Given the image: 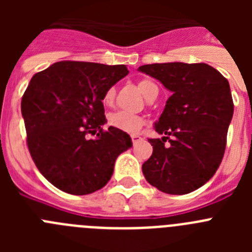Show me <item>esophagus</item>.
Returning a JSON list of instances; mask_svg holds the SVG:
<instances>
[{"label": "esophagus", "instance_id": "34e87169", "mask_svg": "<svg viewBox=\"0 0 252 252\" xmlns=\"http://www.w3.org/2000/svg\"><path fill=\"white\" fill-rule=\"evenodd\" d=\"M131 140H132V144L135 145V144H137L139 141H141L142 137L140 136V135H132V136H131Z\"/></svg>", "mask_w": 252, "mask_h": 252}]
</instances>
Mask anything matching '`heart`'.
I'll return each mask as SVG.
<instances>
[{
  "mask_svg": "<svg viewBox=\"0 0 252 252\" xmlns=\"http://www.w3.org/2000/svg\"><path fill=\"white\" fill-rule=\"evenodd\" d=\"M140 92L145 95V98L149 99L150 97L159 93L158 86L155 82L151 79H142L137 84ZM113 98H115V90L113 88H108L103 94V103L106 106L112 104ZM108 125L111 127L117 128V130L122 131L126 133H136L144 125V119L139 115H133V113L126 112V111H116L108 116Z\"/></svg>",
  "mask_w": 252,
  "mask_h": 252,
  "instance_id": "heart-1",
  "label": "heart"
}]
</instances>
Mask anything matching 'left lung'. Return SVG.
Returning a JSON list of instances; mask_svg holds the SVG:
<instances>
[{"mask_svg":"<svg viewBox=\"0 0 252 252\" xmlns=\"http://www.w3.org/2000/svg\"><path fill=\"white\" fill-rule=\"evenodd\" d=\"M139 70L173 93L155 124V131L164 136L149 139L153 154L142 164V173L164 193L193 192L215 175L223 158L233 115L228 81L204 63H155Z\"/></svg>","mask_w":252,"mask_h":252,"instance_id":"left-lung-1","label":"left lung"}]
</instances>
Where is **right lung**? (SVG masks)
I'll list each match as a JSON object with an SVG mask.
<instances>
[{"label":"right lung","instance_id":"add662e5","mask_svg":"<svg viewBox=\"0 0 252 252\" xmlns=\"http://www.w3.org/2000/svg\"><path fill=\"white\" fill-rule=\"evenodd\" d=\"M127 74L126 65L63 60L31 78L21 99L26 142L40 173L60 190L84 195L103 188L117 157L132 146L126 132L102 128L104 92Z\"/></svg>","mask_w":252,"mask_h":252}]
</instances>
